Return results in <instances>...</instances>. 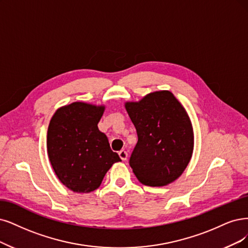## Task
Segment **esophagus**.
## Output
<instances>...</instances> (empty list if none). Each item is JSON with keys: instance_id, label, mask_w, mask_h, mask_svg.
I'll list each match as a JSON object with an SVG mask.
<instances>
[{"instance_id": "obj_1", "label": "esophagus", "mask_w": 248, "mask_h": 248, "mask_svg": "<svg viewBox=\"0 0 248 248\" xmlns=\"http://www.w3.org/2000/svg\"><path fill=\"white\" fill-rule=\"evenodd\" d=\"M118 155H119V157L122 158V160H126V158H127V153L124 151V150H122V151H119L118 152Z\"/></svg>"}]
</instances>
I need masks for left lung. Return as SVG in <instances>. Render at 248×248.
<instances>
[{
  "label": "left lung",
  "mask_w": 248,
  "mask_h": 248,
  "mask_svg": "<svg viewBox=\"0 0 248 248\" xmlns=\"http://www.w3.org/2000/svg\"><path fill=\"white\" fill-rule=\"evenodd\" d=\"M124 106L138 135L130 157L137 179L151 187L177 180L194 147L193 127L185 108L170 91L153 92Z\"/></svg>",
  "instance_id": "obj_1"
}]
</instances>
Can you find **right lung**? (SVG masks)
I'll list each match as a JSON object with an SVG mask.
<instances>
[{"instance_id": "obj_1", "label": "right lung", "mask_w": 248, "mask_h": 248, "mask_svg": "<svg viewBox=\"0 0 248 248\" xmlns=\"http://www.w3.org/2000/svg\"><path fill=\"white\" fill-rule=\"evenodd\" d=\"M105 107L73 102L52 116L47 151L62 184L77 193H90L101 185L118 154L110 149L105 134L98 129Z\"/></svg>"}]
</instances>
